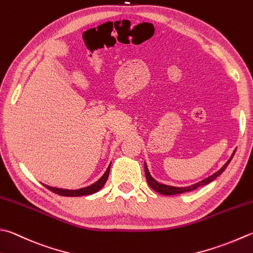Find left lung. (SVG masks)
Masks as SVG:
<instances>
[{"mask_svg": "<svg viewBox=\"0 0 253 253\" xmlns=\"http://www.w3.org/2000/svg\"><path fill=\"white\" fill-rule=\"evenodd\" d=\"M235 152H236V151H234V153H232V156L230 157V159L225 163V166L222 167L220 170H218L216 173H214V174H212V175L209 176V177H207V179L203 180V181H201V182H199V183H196V184L190 185V186H185V187H175V186H170V185L160 184L159 182H157V181H156L155 179H153V177L150 175V173H149V171H148V168H147L146 163H145V174H146V179H147L148 184H149V186L151 187V189H152L153 191L160 193V194H163V195H175V194H181V193L190 192V191H193V190H196L197 187H200V186L209 184V183H211V181H214L217 176L220 175L221 173L226 170V168L228 167V165H229L231 159H232V157H234V155H235Z\"/></svg>", "mask_w": 253, "mask_h": 253, "instance_id": "obj_1", "label": "left lung"}]
</instances>
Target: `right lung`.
Wrapping results in <instances>:
<instances>
[{
	"label": "right lung",
	"instance_id": "add662e5",
	"mask_svg": "<svg viewBox=\"0 0 253 253\" xmlns=\"http://www.w3.org/2000/svg\"><path fill=\"white\" fill-rule=\"evenodd\" d=\"M110 169H111V165L108 166L107 170L104 173L103 176L101 177L100 180L96 181L94 184L87 186V187H83V189H79V190H63V189H57V187H51V186H48V185H44V187H47L49 191H51L53 193H56L58 195H61V196H83V195H90L93 194V193H96L97 191H100L102 187L105 184L106 181H107V177L108 174H110Z\"/></svg>",
	"mask_w": 253,
	"mask_h": 253
}]
</instances>
